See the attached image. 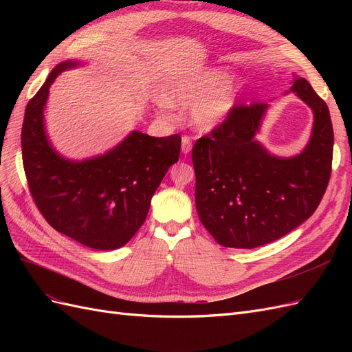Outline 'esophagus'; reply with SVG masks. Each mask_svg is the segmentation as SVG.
Listing matches in <instances>:
<instances>
[{
    "label": "esophagus",
    "instance_id": "esophagus-1",
    "mask_svg": "<svg viewBox=\"0 0 352 352\" xmlns=\"http://www.w3.org/2000/svg\"><path fill=\"white\" fill-rule=\"evenodd\" d=\"M190 150H192V141L189 136H182V153L189 154Z\"/></svg>",
    "mask_w": 352,
    "mask_h": 352
}]
</instances>
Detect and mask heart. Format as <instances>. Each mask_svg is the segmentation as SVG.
<instances>
[{
    "instance_id": "b5f03b06",
    "label": "heart",
    "mask_w": 352,
    "mask_h": 352,
    "mask_svg": "<svg viewBox=\"0 0 352 352\" xmlns=\"http://www.w3.org/2000/svg\"><path fill=\"white\" fill-rule=\"evenodd\" d=\"M241 87L229 79L223 67L202 69L182 74L167 85L166 97L157 100L163 119L173 120L176 105L189 107V120L199 131H214L225 123L235 110Z\"/></svg>"
}]
</instances>
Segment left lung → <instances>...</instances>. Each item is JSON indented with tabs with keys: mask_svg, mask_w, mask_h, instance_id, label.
I'll use <instances>...</instances> for the list:
<instances>
[{
	"mask_svg": "<svg viewBox=\"0 0 352 352\" xmlns=\"http://www.w3.org/2000/svg\"><path fill=\"white\" fill-rule=\"evenodd\" d=\"M289 91L314 114L300 154L274 155L255 140L269 109L264 102L236 105L192 148L198 217L223 247L250 250L285 236L313 214L326 192L333 155L329 109L304 78L294 76Z\"/></svg>",
	"mask_w": 352,
	"mask_h": 352,
	"instance_id": "1",
	"label": "left lung"
}]
</instances>
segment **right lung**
<instances>
[{"instance_id":"add662e5","label":"right lung","mask_w":352,"mask_h":352,"mask_svg":"<svg viewBox=\"0 0 352 352\" xmlns=\"http://www.w3.org/2000/svg\"><path fill=\"white\" fill-rule=\"evenodd\" d=\"M66 60L28 102L22 155L30 194L57 232L92 250H117L140 230L151 198L180 154L179 135L154 138L132 131L105 154L80 162L63 157L48 140L44 110L60 73L82 66Z\"/></svg>"}]
</instances>
